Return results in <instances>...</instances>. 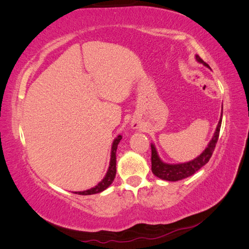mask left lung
I'll return each instance as SVG.
<instances>
[{"label":"left lung","instance_id":"1","mask_svg":"<svg viewBox=\"0 0 249 249\" xmlns=\"http://www.w3.org/2000/svg\"><path fill=\"white\" fill-rule=\"evenodd\" d=\"M197 61L199 63H202L205 66L209 67V64H207L203 60L196 55L195 56ZM221 117H222V113H221ZM219 119V123H218V125L216 127V131L214 133V136L212 140L210 141L208 147L203 150L201 155L197 157L196 159H194L190 162L187 163H182V164H167L161 161V159L158 156L157 149L154 144H152V171L154 175L158 178H160L165 180H170V182H177V180L186 178L188 177H190L194 175L198 169H200L202 166L209 162L210 158L212 157L213 152L215 149V146L217 144L218 137H219V132H220V126H221V122L222 119Z\"/></svg>","mask_w":249,"mask_h":249}]
</instances>
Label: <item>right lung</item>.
<instances>
[{"mask_svg":"<svg viewBox=\"0 0 249 249\" xmlns=\"http://www.w3.org/2000/svg\"><path fill=\"white\" fill-rule=\"evenodd\" d=\"M122 140V136H117L114 141H113L112 144V150H111V159H110V165H109V169L106 173V176L103 178L102 182H100L95 187L91 188V189L86 190V191H81V192H74L76 194L80 195H91V194H96L104 191L105 189L112 184L113 180L115 178L116 176V149L119 141Z\"/></svg>","mask_w":249,"mask_h":249,"instance_id":"add662e5","label":"right lung"}]
</instances>
